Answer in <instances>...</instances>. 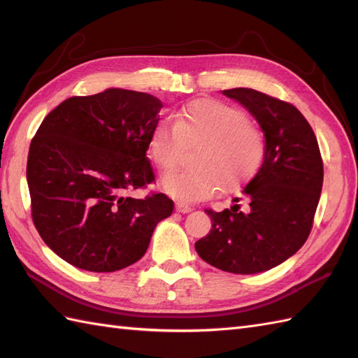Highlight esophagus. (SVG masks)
<instances>
[{
    "label": "esophagus",
    "mask_w": 358,
    "mask_h": 358,
    "mask_svg": "<svg viewBox=\"0 0 358 358\" xmlns=\"http://www.w3.org/2000/svg\"><path fill=\"white\" fill-rule=\"evenodd\" d=\"M177 210L178 212H183V214H187V212L192 210V206H191V204L185 203V201H178L177 203Z\"/></svg>",
    "instance_id": "esophagus-1"
}]
</instances>
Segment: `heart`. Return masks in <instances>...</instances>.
<instances>
[{"label":"heart","instance_id":"1","mask_svg":"<svg viewBox=\"0 0 358 358\" xmlns=\"http://www.w3.org/2000/svg\"><path fill=\"white\" fill-rule=\"evenodd\" d=\"M187 148H199L195 167L167 173L163 187L175 199L200 201L252 178L264 159L266 140L238 108L199 100L175 113L173 120H159L149 135V157L162 172L183 162Z\"/></svg>","mask_w":358,"mask_h":358}]
</instances>
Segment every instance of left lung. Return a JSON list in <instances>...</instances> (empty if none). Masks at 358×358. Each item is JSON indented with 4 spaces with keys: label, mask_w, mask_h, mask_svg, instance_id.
Masks as SVG:
<instances>
[{
    "label": "left lung",
    "mask_w": 358,
    "mask_h": 358,
    "mask_svg": "<svg viewBox=\"0 0 358 358\" xmlns=\"http://www.w3.org/2000/svg\"><path fill=\"white\" fill-rule=\"evenodd\" d=\"M223 95L255 117L266 152L231 209H206L212 229L195 249L214 268L258 273L287 260L308 240L322 194L323 159L313 127L291 103L246 87L227 89Z\"/></svg>",
    "instance_id": "obj_1"
}]
</instances>
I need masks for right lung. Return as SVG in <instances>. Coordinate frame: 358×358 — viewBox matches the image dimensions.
<instances>
[{"label": "right lung", "mask_w": 358, "mask_h": 358, "mask_svg": "<svg viewBox=\"0 0 358 358\" xmlns=\"http://www.w3.org/2000/svg\"><path fill=\"white\" fill-rule=\"evenodd\" d=\"M163 108L157 96L108 89L72 96L30 143L27 185L43 241L75 268L113 272L138 262L173 210L164 194L124 195L154 183L146 157Z\"/></svg>", "instance_id": "obj_1"}]
</instances>
